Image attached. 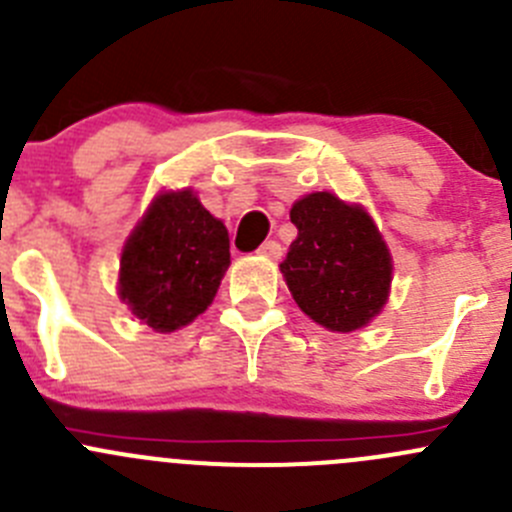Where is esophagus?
Returning <instances> with one entry per match:
<instances>
[{
    "label": "esophagus",
    "instance_id": "1",
    "mask_svg": "<svg viewBox=\"0 0 512 512\" xmlns=\"http://www.w3.org/2000/svg\"><path fill=\"white\" fill-rule=\"evenodd\" d=\"M260 252L262 257H267V260H280V255H282V245L280 242H275V240H267V242H262L260 245Z\"/></svg>",
    "mask_w": 512,
    "mask_h": 512
}]
</instances>
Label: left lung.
<instances>
[{
	"label": "left lung",
	"mask_w": 512,
	"mask_h": 512,
	"mask_svg": "<svg viewBox=\"0 0 512 512\" xmlns=\"http://www.w3.org/2000/svg\"><path fill=\"white\" fill-rule=\"evenodd\" d=\"M297 237L280 272L302 312L330 332L365 327L382 312L393 257L362 205L332 192H310L290 210Z\"/></svg>",
	"instance_id": "8db88e82"
}]
</instances>
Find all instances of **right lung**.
<instances>
[{
	"mask_svg": "<svg viewBox=\"0 0 512 512\" xmlns=\"http://www.w3.org/2000/svg\"><path fill=\"white\" fill-rule=\"evenodd\" d=\"M227 267L225 222L212 217L190 187L167 190L124 242L117 295L155 332H175L212 305Z\"/></svg>",
	"mask_w": 512,
	"mask_h": 512,
	"instance_id": "obj_1",
	"label": "right lung"
}]
</instances>
